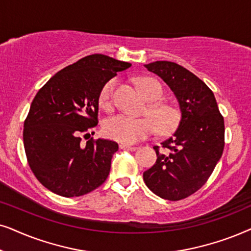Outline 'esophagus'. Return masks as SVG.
Wrapping results in <instances>:
<instances>
[{
	"label": "esophagus",
	"mask_w": 251,
	"mask_h": 251,
	"mask_svg": "<svg viewBox=\"0 0 251 251\" xmlns=\"http://www.w3.org/2000/svg\"><path fill=\"white\" fill-rule=\"evenodd\" d=\"M119 148L120 149H124V150H129V151H134V150L138 149V147H134V146H128V145H119Z\"/></svg>",
	"instance_id": "34e87169"
}]
</instances>
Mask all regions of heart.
<instances>
[{
    "instance_id": "heart-1",
    "label": "heart",
    "mask_w": 251,
    "mask_h": 251,
    "mask_svg": "<svg viewBox=\"0 0 251 251\" xmlns=\"http://www.w3.org/2000/svg\"><path fill=\"white\" fill-rule=\"evenodd\" d=\"M117 85V80L111 79L103 86L100 93V105L109 111L112 109V96ZM139 87L142 95L150 102H157L163 98V88L155 79L142 78L139 80ZM150 118H133L126 115H117L105 119L103 123V132L106 138L132 145L151 135L157 128L162 133L175 131L180 120L178 109L165 103H155L149 108Z\"/></svg>"
}]
</instances>
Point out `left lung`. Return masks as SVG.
I'll list each match as a JSON object with an SVG mask.
<instances>
[{
  "label": "left lung",
  "instance_id": "obj_1",
  "mask_svg": "<svg viewBox=\"0 0 251 251\" xmlns=\"http://www.w3.org/2000/svg\"><path fill=\"white\" fill-rule=\"evenodd\" d=\"M160 76L179 102L181 118L171 138L153 147L157 159L143 172L146 185L170 201L188 198L211 176L223 155L225 125L211 89L183 66L168 61L145 65Z\"/></svg>",
  "mask_w": 251,
  "mask_h": 251
}]
</instances>
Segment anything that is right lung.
<instances>
[{
    "label": "right lung",
    "mask_w": 251,
    "mask_h": 251,
    "mask_svg": "<svg viewBox=\"0 0 251 251\" xmlns=\"http://www.w3.org/2000/svg\"><path fill=\"white\" fill-rule=\"evenodd\" d=\"M131 64L102 53L86 56L56 73L33 100L24 123V148L36 179L64 198L98 188L108 178L118 143L86 139L98 125L103 86ZM94 134V132H92Z\"/></svg>",
    "instance_id": "obj_1"
}]
</instances>
